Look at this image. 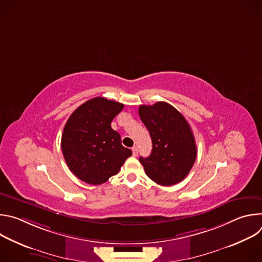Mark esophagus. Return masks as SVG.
<instances>
[{"label": "esophagus", "instance_id": "34e87169", "mask_svg": "<svg viewBox=\"0 0 262 262\" xmlns=\"http://www.w3.org/2000/svg\"><path fill=\"white\" fill-rule=\"evenodd\" d=\"M132 151H133V156H134V157H137V156H138V152H139L138 147H133Z\"/></svg>", "mask_w": 262, "mask_h": 262}]
</instances>
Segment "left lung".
Returning a JSON list of instances; mask_svg holds the SVG:
<instances>
[{"instance_id": "8db88e82", "label": "left lung", "mask_w": 262, "mask_h": 262, "mask_svg": "<svg viewBox=\"0 0 262 262\" xmlns=\"http://www.w3.org/2000/svg\"><path fill=\"white\" fill-rule=\"evenodd\" d=\"M139 116L152 141L148 158H140L146 175L170 186L183 180L196 161L197 147L192 128L178 110L165 101L139 106Z\"/></svg>"}]
</instances>
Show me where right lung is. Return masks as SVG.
<instances>
[{"label": "right lung", "instance_id": "add662e5", "mask_svg": "<svg viewBox=\"0 0 262 262\" xmlns=\"http://www.w3.org/2000/svg\"><path fill=\"white\" fill-rule=\"evenodd\" d=\"M123 104L94 97L81 104L68 118L61 148L70 171L82 181L97 185L116 175L132 150L121 144L111 122Z\"/></svg>", "mask_w": 262, "mask_h": 262}]
</instances>
